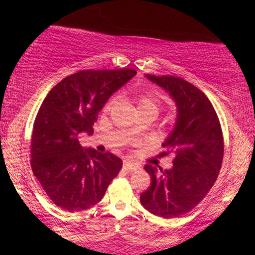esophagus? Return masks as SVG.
<instances>
[{
	"label": "esophagus",
	"mask_w": 255,
	"mask_h": 255,
	"mask_svg": "<svg viewBox=\"0 0 255 255\" xmlns=\"http://www.w3.org/2000/svg\"><path fill=\"white\" fill-rule=\"evenodd\" d=\"M124 169L126 171H136L137 169H139V166H137L136 164H134V163L128 162V160H125Z\"/></svg>",
	"instance_id": "esophagus-1"
}]
</instances>
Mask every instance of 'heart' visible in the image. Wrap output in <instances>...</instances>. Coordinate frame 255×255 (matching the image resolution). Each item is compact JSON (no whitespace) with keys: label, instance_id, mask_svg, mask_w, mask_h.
<instances>
[{"label":"heart","instance_id":"obj_1","mask_svg":"<svg viewBox=\"0 0 255 255\" xmlns=\"http://www.w3.org/2000/svg\"><path fill=\"white\" fill-rule=\"evenodd\" d=\"M136 105L137 109H145V108H151V109L157 110L159 109V99H158L156 96L150 95V93H139L136 96ZM113 104V99H109L105 104L104 109L108 110Z\"/></svg>","mask_w":255,"mask_h":255}]
</instances>
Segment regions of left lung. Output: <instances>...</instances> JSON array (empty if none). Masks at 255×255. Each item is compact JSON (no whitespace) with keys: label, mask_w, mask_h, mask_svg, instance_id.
Here are the masks:
<instances>
[{"label":"left lung","mask_w":255,"mask_h":255,"mask_svg":"<svg viewBox=\"0 0 255 255\" xmlns=\"http://www.w3.org/2000/svg\"><path fill=\"white\" fill-rule=\"evenodd\" d=\"M169 92L177 107L174 130L163 144L174 154L170 170L147 164L151 186L140 195L147 211L163 218L189 212L206 197L217 180L224 153L222 127L215 108L194 85L174 75L146 74Z\"/></svg>","instance_id":"obj_1"}]
</instances>
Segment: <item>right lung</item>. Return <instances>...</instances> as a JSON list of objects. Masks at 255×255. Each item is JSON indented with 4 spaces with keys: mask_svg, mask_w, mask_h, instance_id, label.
<instances>
[{
    "mask_svg": "<svg viewBox=\"0 0 255 255\" xmlns=\"http://www.w3.org/2000/svg\"><path fill=\"white\" fill-rule=\"evenodd\" d=\"M135 69H87L64 78L48 93L33 124L31 168L46 195L68 212L90 209L104 197L122 160L85 150L80 133H93L98 113Z\"/></svg>",
    "mask_w": 255,
    "mask_h": 255,
    "instance_id": "obj_1",
    "label": "right lung"
}]
</instances>
